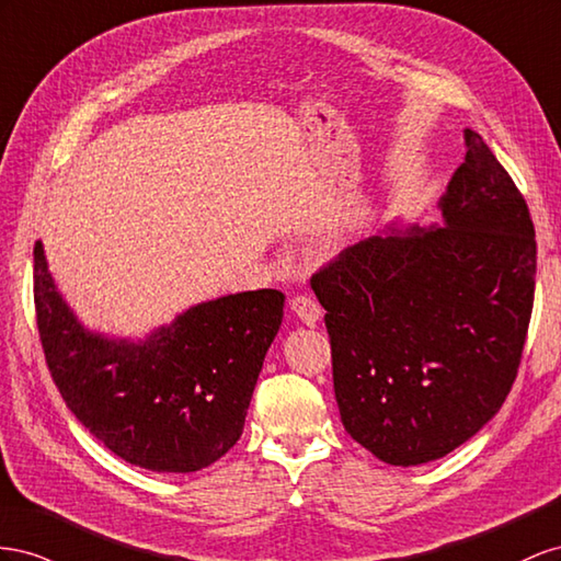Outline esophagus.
Returning <instances> with one entry per match:
<instances>
[{
    "label": "esophagus",
    "mask_w": 561,
    "mask_h": 561,
    "mask_svg": "<svg viewBox=\"0 0 561 561\" xmlns=\"http://www.w3.org/2000/svg\"><path fill=\"white\" fill-rule=\"evenodd\" d=\"M291 310L296 312V317L300 319V322L306 324H317V319L322 317V306L310 296V294H296L291 298Z\"/></svg>",
    "instance_id": "esophagus-1"
}]
</instances>
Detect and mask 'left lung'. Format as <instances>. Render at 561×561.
I'll return each mask as SVG.
<instances>
[{"instance_id":"8db88e82","label":"left lung","mask_w":561,"mask_h":561,"mask_svg":"<svg viewBox=\"0 0 561 561\" xmlns=\"http://www.w3.org/2000/svg\"><path fill=\"white\" fill-rule=\"evenodd\" d=\"M466 146L444 228L359 242L310 279L341 421L390 466L451 454L499 413L531 322L529 206L482 136L468 129Z\"/></svg>"}]
</instances>
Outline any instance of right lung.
<instances>
[{"label": "right lung", "mask_w": 561, "mask_h": 561, "mask_svg": "<svg viewBox=\"0 0 561 561\" xmlns=\"http://www.w3.org/2000/svg\"><path fill=\"white\" fill-rule=\"evenodd\" d=\"M35 312L46 366L95 439L131 466L195 472L242 437L284 294L242 291L190 308L146 343L82 329L35 244Z\"/></svg>", "instance_id": "add662e5"}]
</instances>
